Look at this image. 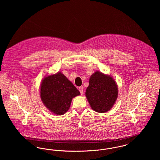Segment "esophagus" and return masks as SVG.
Returning a JSON list of instances; mask_svg holds the SVG:
<instances>
[{
    "mask_svg": "<svg viewBox=\"0 0 160 160\" xmlns=\"http://www.w3.org/2000/svg\"><path fill=\"white\" fill-rule=\"evenodd\" d=\"M78 90H79V91L80 92V93L82 94V95H83V87H79L78 88Z\"/></svg>",
    "mask_w": 160,
    "mask_h": 160,
    "instance_id": "esophagus-1",
    "label": "esophagus"
}]
</instances>
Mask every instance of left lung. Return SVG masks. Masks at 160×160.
<instances>
[{
	"label": "left lung",
	"mask_w": 160,
	"mask_h": 160,
	"mask_svg": "<svg viewBox=\"0 0 160 160\" xmlns=\"http://www.w3.org/2000/svg\"><path fill=\"white\" fill-rule=\"evenodd\" d=\"M86 97L93 110L98 113L108 112L118 97V87L113 77L95 71L89 78Z\"/></svg>",
	"instance_id": "1"
}]
</instances>
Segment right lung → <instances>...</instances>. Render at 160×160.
<instances>
[{"mask_svg":"<svg viewBox=\"0 0 160 160\" xmlns=\"http://www.w3.org/2000/svg\"><path fill=\"white\" fill-rule=\"evenodd\" d=\"M40 97L46 108L56 115L65 114L72 98L80 95L76 88L61 71L45 76L40 84Z\"/></svg>","mask_w":160,"mask_h":160,"instance_id":"right-lung-1","label":"right lung"}]
</instances>
